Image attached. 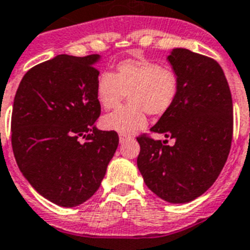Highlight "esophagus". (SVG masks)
<instances>
[{
    "label": "esophagus",
    "mask_w": 250,
    "mask_h": 250,
    "mask_svg": "<svg viewBox=\"0 0 250 250\" xmlns=\"http://www.w3.org/2000/svg\"><path fill=\"white\" fill-rule=\"evenodd\" d=\"M119 139H120V143L123 144V143H125V142H127V140H130V137H127V135H120V138H119Z\"/></svg>",
    "instance_id": "34e87169"
}]
</instances>
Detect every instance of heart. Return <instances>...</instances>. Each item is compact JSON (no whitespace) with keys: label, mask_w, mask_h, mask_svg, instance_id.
I'll list each match as a JSON object with an SVG mask.
<instances>
[{"label":"heart","mask_w":250,"mask_h":250,"mask_svg":"<svg viewBox=\"0 0 250 250\" xmlns=\"http://www.w3.org/2000/svg\"><path fill=\"white\" fill-rule=\"evenodd\" d=\"M97 100L106 110L120 106L127 94L130 103L101 120L103 129L131 135L147 125V112L154 116L170 110L179 93L176 74L148 60H124L116 73H103L97 80Z\"/></svg>","instance_id":"1"}]
</instances>
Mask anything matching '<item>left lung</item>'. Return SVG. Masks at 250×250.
Returning a JSON list of instances; mask_svg holds the SVG:
<instances>
[{
  "instance_id": "left-lung-1",
  "label": "left lung",
  "mask_w": 250,
  "mask_h": 250,
  "mask_svg": "<svg viewBox=\"0 0 250 250\" xmlns=\"http://www.w3.org/2000/svg\"><path fill=\"white\" fill-rule=\"evenodd\" d=\"M167 61L179 80V93L150 131L175 143L137 138V164L154 194L168 203H188L212 187L226 164L232 140V98L214 60L174 48Z\"/></svg>"
}]
</instances>
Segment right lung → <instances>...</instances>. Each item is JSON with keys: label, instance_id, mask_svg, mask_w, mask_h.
<instances>
[{"label": "right lung", "instance_id": "add662e5", "mask_svg": "<svg viewBox=\"0 0 250 250\" xmlns=\"http://www.w3.org/2000/svg\"><path fill=\"white\" fill-rule=\"evenodd\" d=\"M100 55H59L29 70L16 90L11 144L29 184L49 202L75 207L100 188L119 146L94 125Z\"/></svg>", "mask_w": 250, "mask_h": 250}]
</instances>
